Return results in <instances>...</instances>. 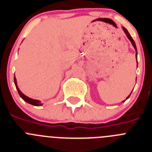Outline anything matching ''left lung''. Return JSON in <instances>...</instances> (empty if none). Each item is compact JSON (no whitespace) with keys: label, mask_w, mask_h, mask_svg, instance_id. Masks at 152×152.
Returning <instances> with one entry per match:
<instances>
[{"label":"left lung","mask_w":152,"mask_h":152,"mask_svg":"<svg viewBox=\"0 0 152 152\" xmlns=\"http://www.w3.org/2000/svg\"><path fill=\"white\" fill-rule=\"evenodd\" d=\"M123 31H124V32H125V33H126V36H127V38H128L129 39V41L132 42V45H133L134 49H135V52H136V53H135V58H136V59H137V49H136V45H135V42H134L133 39L132 38V36H130V34H129V33L128 30H127V29H126L125 27H123ZM137 67H138V62H137ZM131 94H132V92H131ZM131 94H129V96H127V97H126V100H127V99H128V98L129 97L130 95H131ZM124 101H125V100H124Z\"/></svg>","instance_id":"8db88e82"}]
</instances>
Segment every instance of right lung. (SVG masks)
<instances>
[{
    "label": "right lung",
    "instance_id": "right-lung-1",
    "mask_svg": "<svg viewBox=\"0 0 152 152\" xmlns=\"http://www.w3.org/2000/svg\"><path fill=\"white\" fill-rule=\"evenodd\" d=\"M14 84H15L16 88H17V91H18L19 95L20 96V97L22 98V99L24 100V101H26V103H29V104H32V105H33V106H37V107H39V106H42V103L41 102L39 101V100H34V99H32V98L28 97L27 96H26V95H25V94H23V93L21 92L20 91V89H19V88H18V86H17V79H16L15 77H14Z\"/></svg>",
    "mask_w": 152,
    "mask_h": 152
}]
</instances>
